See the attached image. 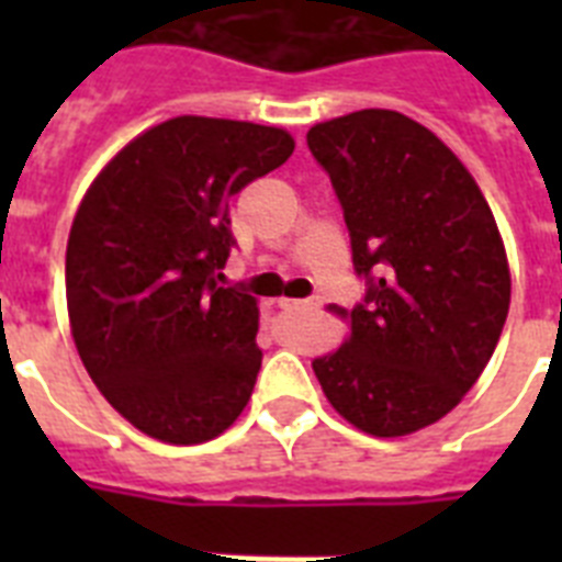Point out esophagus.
Instances as JSON below:
<instances>
[{
    "label": "esophagus",
    "mask_w": 562,
    "mask_h": 562,
    "mask_svg": "<svg viewBox=\"0 0 562 562\" xmlns=\"http://www.w3.org/2000/svg\"><path fill=\"white\" fill-rule=\"evenodd\" d=\"M280 308H321V297H312V300H289V297H280L273 300Z\"/></svg>",
    "instance_id": "esophagus-1"
}]
</instances>
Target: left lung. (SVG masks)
I'll use <instances>...</instances> for the list:
<instances>
[{"label":"left lung","instance_id":"left-lung-1","mask_svg":"<svg viewBox=\"0 0 562 562\" xmlns=\"http://www.w3.org/2000/svg\"><path fill=\"white\" fill-rule=\"evenodd\" d=\"M306 139L370 280L352 312L329 306L350 338L312 370L350 426L414 435L463 400L496 350L510 308L505 241L470 169L414 119L356 110Z\"/></svg>","mask_w":562,"mask_h":562}]
</instances>
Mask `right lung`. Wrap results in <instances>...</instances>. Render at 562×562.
I'll return each mask as SVG.
<instances>
[{"label": "right lung", "mask_w": 562, "mask_h": 562, "mask_svg": "<svg viewBox=\"0 0 562 562\" xmlns=\"http://www.w3.org/2000/svg\"><path fill=\"white\" fill-rule=\"evenodd\" d=\"M291 151L282 127L175 116L113 154L75 212V347L101 396L154 440L206 443L254 393L259 303L218 282L236 245L229 198Z\"/></svg>", "instance_id": "obj_1"}]
</instances>
